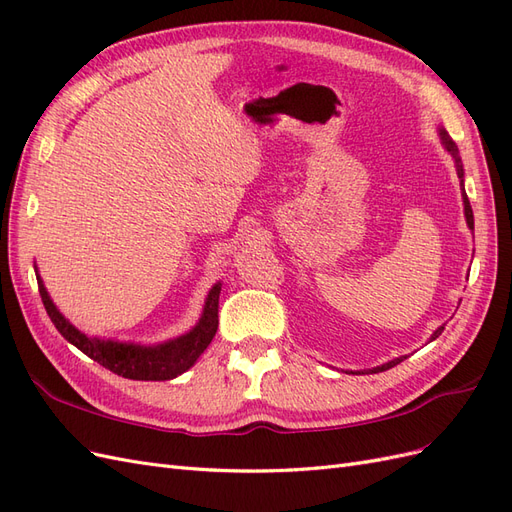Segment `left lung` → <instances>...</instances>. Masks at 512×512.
Here are the masks:
<instances>
[{
    "label": "left lung",
    "instance_id": "1",
    "mask_svg": "<svg viewBox=\"0 0 512 512\" xmlns=\"http://www.w3.org/2000/svg\"><path fill=\"white\" fill-rule=\"evenodd\" d=\"M440 136H442V143H444V147H446L448 151H451V156L455 158V164H457V175H459V179H461V192H463V166H461V158H459V149H457V145L451 141V136H448L444 130L440 132ZM463 209H466V220H468V226L474 230V215H472V207H470V200H468V194H466V192H463ZM442 331H444V327H440L436 333H433V337H431V339H436ZM401 361H404V356H399V359L389 361V363H384L382 367H376V369H371V371H374V374H378V371L391 369V367L399 365Z\"/></svg>",
    "mask_w": 512,
    "mask_h": 512
}]
</instances>
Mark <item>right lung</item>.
<instances>
[{
	"label": "right lung",
	"mask_w": 512,
	"mask_h": 512,
	"mask_svg": "<svg viewBox=\"0 0 512 512\" xmlns=\"http://www.w3.org/2000/svg\"><path fill=\"white\" fill-rule=\"evenodd\" d=\"M40 297L46 314L53 320L55 329L64 335L72 346L85 352L89 359H94L102 367L111 369L113 374L128 380H173L185 369H190L200 354L207 350L211 339L218 331V305L222 284H215L207 297V305L200 322L188 333L181 335L175 342H168L156 348H141L134 344H117V342H100L83 335L79 329L57 312V307L46 294L42 282H38Z\"/></svg>",
	"instance_id": "right-lung-1"
}]
</instances>
